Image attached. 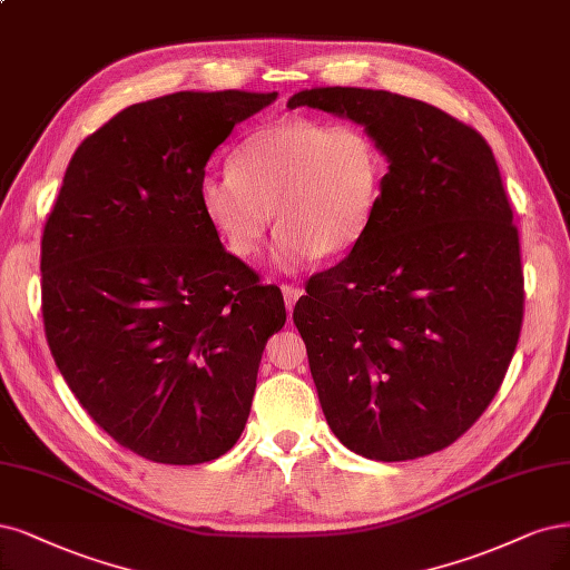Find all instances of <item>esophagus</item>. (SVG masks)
<instances>
[{"instance_id": "obj_1", "label": "esophagus", "mask_w": 570, "mask_h": 570, "mask_svg": "<svg viewBox=\"0 0 570 570\" xmlns=\"http://www.w3.org/2000/svg\"><path fill=\"white\" fill-rule=\"evenodd\" d=\"M281 289H283V297H285V306H287V311H292V308H294V304H297V299H299L302 294H304V289H302V287H297V285H292V283H283V285H281Z\"/></svg>"}]
</instances>
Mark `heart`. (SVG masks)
Here are the masks:
<instances>
[{"label":"heart","instance_id":"b5f03b06","mask_svg":"<svg viewBox=\"0 0 570 570\" xmlns=\"http://www.w3.org/2000/svg\"><path fill=\"white\" fill-rule=\"evenodd\" d=\"M384 171V153L363 127L287 115L249 131L233 153V169L207 171L198 200L238 259L262 249L273 212V259L289 268L313 254L342 257L361 243L375 219Z\"/></svg>","mask_w":570,"mask_h":570}]
</instances>
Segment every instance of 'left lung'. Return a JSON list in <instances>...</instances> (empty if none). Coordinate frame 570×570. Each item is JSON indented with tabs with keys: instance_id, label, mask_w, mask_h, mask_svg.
Here are the masks:
<instances>
[{
	"instance_id": "1",
	"label": "left lung",
	"mask_w": 570,
	"mask_h": 570,
	"mask_svg": "<svg viewBox=\"0 0 570 570\" xmlns=\"http://www.w3.org/2000/svg\"><path fill=\"white\" fill-rule=\"evenodd\" d=\"M287 106L348 117L389 160L367 233L292 313L325 420L370 460L439 453L495 399L523 323L495 155L472 125L382 89H308Z\"/></svg>"
}]
</instances>
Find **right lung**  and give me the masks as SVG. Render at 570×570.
I'll list each match as a JSON object with an SVG mask.
<instances>
[{
    "label": "right lung",
    "instance_id": "1",
    "mask_svg": "<svg viewBox=\"0 0 570 570\" xmlns=\"http://www.w3.org/2000/svg\"><path fill=\"white\" fill-rule=\"evenodd\" d=\"M276 91H176L80 144L42 235L51 356L89 417L150 462L200 464L240 439L276 285L224 249L198 200L209 155Z\"/></svg>",
    "mask_w": 570,
    "mask_h": 570
}]
</instances>
